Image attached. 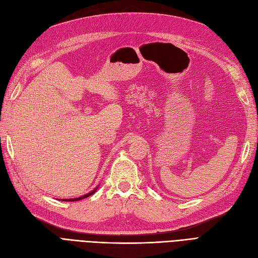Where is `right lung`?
<instances>
[{
	"label": "right lung",
	"mask_w": 258,
	"mask_h": 258,
	"mask_svg": "<svg viewBox=\"0 0 258 258\" xmlns=\"http://www.w3.org/2000/svg\"><path fill=\"white\" fill-rule=\"evenodd\" d=\"M95 190H96V189H95ZM95 190H93L92 192H90V193H88V194H85V196H83V197L77 198V199H69L68 202H75V201H80V200H82V199H86V198H88V197H90V196H92V194L95 192ZM62 201H67V200H62Z\"/></svg>",
	"instance_id": "add662e5"
}]
</instances>
